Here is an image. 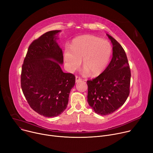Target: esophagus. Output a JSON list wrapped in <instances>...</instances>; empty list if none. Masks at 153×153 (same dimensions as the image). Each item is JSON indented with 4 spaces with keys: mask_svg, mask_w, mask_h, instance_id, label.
Here are the masks:
<instances>
[{
    "mask_svg": "<svg viewBox=\"0 0 153 153\" xmlns=\"http://www.w3.org/2000/svg\"><path fill=\"white\" fill-rule=\"evenodd\" d=\"M82 79H81V78H79V77H78V76H76V78H75V81H76V82H79V81H81Z\"/></svg>",
    "mask_w": 153,
    "mask_h": 153,
    "instance_id": "34e87169",
    "label": "esophagus"
}]
</instances>
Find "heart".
Segmentation results:
<instances>
[{
	"mask_svg": "<svg viewBox=\"0 0 153 153\" xmlns=\"http://www.w3.org/2000/svg\"><path fill=\"white\" fill-rule=\"evenodd\" d=\"M111 53L112 47L108 41L93 35H83L74 39L71 47L65 48L64 59L71 72L77 69L82 59L84 75L90 72L92 76H97L105 69Z\"/></svg>",
	"mask_w": 153,
	"mask_h": 153,
	"instance_id": "heart-1",
	"label": "heart"
}]
</instances>
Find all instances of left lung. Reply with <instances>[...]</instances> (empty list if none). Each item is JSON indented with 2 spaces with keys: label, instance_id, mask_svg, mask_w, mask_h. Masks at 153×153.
<instances>
[{
  "label": "left lung",
  "instance_id": "left-lung-1",
  "mask_svg": "<svg viewBox=\"0 0 153 153\" xmlns=\"http://www.w3.org/2000/svg\"><path fill=\"white\" fill-rule=\"evenodd\" d=\"M112 44V58L106 69L87 81L88 102L97 114L106 115L120 108L129 94L131 71L124 49L106 34Z\"/></svg>",
  "mask_w": 153,
  "mask_h": 153
}]
</instances>
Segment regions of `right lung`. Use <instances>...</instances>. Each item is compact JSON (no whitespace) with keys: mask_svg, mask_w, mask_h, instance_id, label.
<instances>
[{"mask_svg":"<svg viewBox=\"0 0 153 153\" xmlns=\"http://www.w3.org/2000/svg\"><path fill=\"white\" fill-rule=\"evenodd\" d=\"M61 30L48 31L28 47L21 72V88L30 106L47 117H56L66 109L75 76L64 73L62 49L56 41Z\"/></svg>","mask_w":153,"mask_h":153,"instance_id":"right-lung-1","label":"right lung"}]
</instances>
